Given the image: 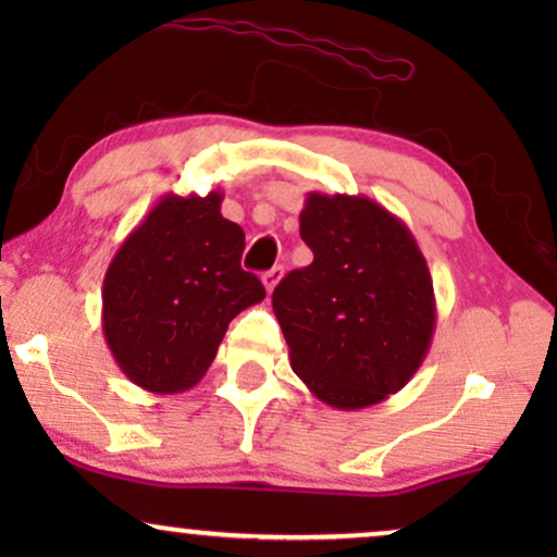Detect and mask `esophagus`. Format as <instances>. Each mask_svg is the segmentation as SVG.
I'll list each match as a JSON object with an SVG mask.
<instances>
[{
	"label": "esophagus",
	"mask_w": 557,
	"mask_h": 557,
	"mask_svg": "<svg viewBox=\"0 0 557 557\" xmlns=\"http://www.w3.org/2000/svg\"><path fill=\"white\" fill-rule=\"evenodd\" d=\"M261 281H263V286H265V292H273V288H276V284H278V281H281V269H278V265H273V269L271 271H265L263 273V276H261Z\"/></svg>",
	"instance_id": "1"
}]
</instances>
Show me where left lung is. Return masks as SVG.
<instances>
[{"mask_svg":"<svg viewBox=\"0 0 557 557\" xmlns=\"http://www.w3.org/2000/svg\"><path fill=\"white\" fill-rule=\"evenodd\" d=\"M299 233L314 261L288 273L271 299L292 370L332 408L383 403L429 355V263L408 225L362 195L309 193Z\"/></svg>","mask_w":557,"mask_h":557,"instance_id":"left-lung-1","label":"left lung"}]
</instances>
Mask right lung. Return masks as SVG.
I'll use <instances>...</instances> for the list:
<instances>
[{
  "label": "right lung",
  "instance_id": "obj_1",
  "mask_svg": "<svg viewBox=\"0 0 557 557\" xmlns=\"http://www.w3.org/2000/svg\"><path fill=\"white\" fill-rule=\"evenodd\" d=\"M223 193L164 195L126 235L103 278V337L121 372L154 395L185 393L215 360L227 324L265 299L240 269L246 233Z\"/></svg>",
  "mask_w": 557,
  "mask_h": 557
}]
</instances>
